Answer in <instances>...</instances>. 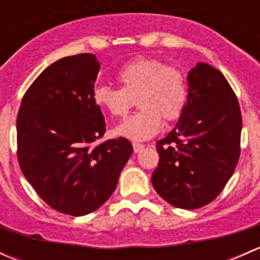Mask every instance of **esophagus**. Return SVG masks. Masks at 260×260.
<instances>
[{
  "instance_id": "1",
  "label": "esophagus",
  "mask_w": 260,
  "mask_h": 260,
  "mask_svg": "<svg viewBox=\"0 0 260 260\" xmlns=\"http://www.w3.org/2000/svg\"><path fill=\"white\" fill-rule=\"evenodd\" d=\"M143 148H145V146L143 145H140V143H133V151H135V153H138V152L142 151Z\"/></svg>"
}]
</instances>
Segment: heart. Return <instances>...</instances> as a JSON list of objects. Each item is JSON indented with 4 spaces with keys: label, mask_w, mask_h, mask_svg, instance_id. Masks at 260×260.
Wrapping results in <instances>:
<instances>
[{
    "label": "heart",
    "mask_w": 260,
    "mask_h": 260,
    "mask_svg": "<svg viewBox=\"0 0 260 260\" xmlns=\"http://www.w3.org/2000/svg\"><path fill=\"white\" fill-rule=\"evenodd\" d=\"M120 88L98 85L93 101L98 108L112 117H122L136 96L140 111L125 118L113 133L128 140L147 141L159 132L162 118L177 119L187 99L186 78L180 69L166 67L156 57L140 56L123 65L117 73Z\"/></svg>",
    "instance_id": "b5f03b06"
}]
</instances>
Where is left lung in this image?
<instances>
[{"instance_id": "obj_1", "label": "left lung", "mask_w": 260, "mask_h": 260, "mask_svg": "<svg viewBox=\"0 0 260 260\" xmlns=\"http://www.w3.org/2000/svg\"><path fill=\"white\" fill-rule=\"evenodd\" d=\"M187 102L174 129L157 142L152 185L186 210L203 208L221 192L240 154L242 113L224 75L205 62L187 74Z\"/></svg>"}]
</instances>
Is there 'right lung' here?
I'll use <instances>...</instances> for the list:
<instances>
[{"instance_id":"add662e5","label":"right lung","mask_w":260,"mask_h":260,"mask_svg":"<svg viewBox=\"0 0 260 260\" xmlns=\"http://www.w3.org/2000/svg\"><path fill=\"white\" fill-rule=\"evenodd\" d=\"M99 65L93 54L52 62L27 89L17 115L21 171L49 206L72 216L111 198L133 152L123 137L93 145L106 133L93 101Z\"/></svg>"}]
</instances>
